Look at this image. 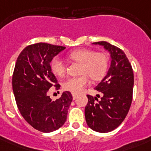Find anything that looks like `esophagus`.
Instances as JSON below:
<instances>
[{"mask_svg":"<svg viewBox=\"0 0 151 151\" xmlns=\"http://www.w3.org/2000/svg\"><path fill=\"white\" fill-rule=\"evenodd\" d=\"M72 96H73V99L74 100V99H76V98H77V95L76 94H72Z\"/></svg>","mask_w":151,"mask_h":151,"instance_id":"1","label":"esophagus"}]
</instances>
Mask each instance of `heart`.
Masks as SVG:
<instances>
[{"instance_id":"1","label":"heart","mask_w":151,"mask_h":151,"mask_svg":"<svg viewBox=\"0 0 151 151\" xmlns=\"http://www.w3.org/2000/svg\"><path fill=\"white\" fill-rule=\"evenodd\" d=\"M69 58L81 64V73L78 78H71L63 85L66 91L73 94H79L89 83L88 77L94 81H99L105 76L109 67V57L104 52H96L89 49H78L69 54ZM52 73L59 78L66 74V66L59 57H55L51 62Z\"/></svg>"}]
</instances>
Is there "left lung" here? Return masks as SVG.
<instances>
[{
    "mask_svg": "<svg viewBox=\"0 0 151 151\" xmlns=\"http://www.w3.org/2000/svg\"><path fill=\"white\" fill-rule=\"evenodd\" d=\"M93 44L103 46L110 52L111 63L106 75L95 88L103 96L99 100L96 97L87 95L85 120L90 129L105 133L119 126L129 113L132 100L133 70L121 48L106 41Z\"/></svg>",
    "mask_w": 151,
    "mask_h": 151,
    "instance_id": "left-lung-1",
    "label": "left lung"
}]
</instances>
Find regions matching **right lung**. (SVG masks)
I'll return each mask as SVG.
<instances>
[{
    "instance_id": "add662e5",
    "label": "right lung",
    "mask_w": 151,
    "mask_h": 151,
    "mask_svg": "<svg viewBox=\"0 0 151 151\" xmlns=\"http://www.w3.org/2000/svg\"><path fill=\"white\" fill-rule=\"evenodd\" d=\"M65 47L47 43L27 46L16 60L12 76V89L20 114L37 130L51 132L63 125L73 97L63 92L55 101L48 96L52 86L60 85L52 72L50 63Z\"/></svg>"
}]
</instances>
